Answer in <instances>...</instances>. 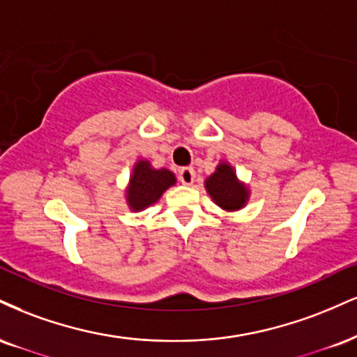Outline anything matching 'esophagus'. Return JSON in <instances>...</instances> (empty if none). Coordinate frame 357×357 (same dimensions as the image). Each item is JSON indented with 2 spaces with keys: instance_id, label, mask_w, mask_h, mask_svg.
<instances>
[{
  "instance_id": "34e87169",
  "label": "esophagus",
  "mask_w": 357,
  "mask_h": 357,
  "mask_svg": "<svg viewBox=\"0 0 357 357\" xmlns=\"http://www.w3.org/2000/svg\"><path fill=\"white\" fill-rule=\"evenodd\" d=\"M195 179H196V173L192 167H183V169H179V181L183 184L191 186V184L195 183Z\"/></svg>"
}]
</instances>
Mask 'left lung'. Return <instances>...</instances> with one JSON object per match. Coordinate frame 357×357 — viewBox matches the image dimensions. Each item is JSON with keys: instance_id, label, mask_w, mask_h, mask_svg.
I'll use <instances>...</instances> for the list:
<instances>
[{"instance_id": "left-lung-1", "label": "left lung", "mask_w": 357, "mask_h": 357, "mask_svg": "<svg viewBox=\"0 0 357 357\" xmlns=\"http://www.w3.org/2000/svg\"><path fill=\"white\" fill-rule=\"evenodd\" d=\"M206 190L218 206L226 211H236L246 204L249 191L238 181L236 173L227 162H221L216 171L206 179Z\"/></svg>"}]
</instances>
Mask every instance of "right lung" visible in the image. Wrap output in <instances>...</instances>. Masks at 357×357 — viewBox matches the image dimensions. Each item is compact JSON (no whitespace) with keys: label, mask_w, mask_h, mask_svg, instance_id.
I'll return each mask as SVG.
<instances>
[{"label":"right lung","mask_w":357,"mask_h":357,"mask_svg":"<svg viewBox=\"0 0 357 357\" xmlns=\"http://www.w3.org/2000/svg\"><path fill=\"white\" fill-rule=\"evenodd\" d=\"M176 183L174 174L167 169H153L148 161H137L128 188V204L132 211L148 208Z\"/></svg>","instance_id":"1"}]
</instances>
